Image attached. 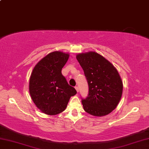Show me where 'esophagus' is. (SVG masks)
I'll return each instance as SVG.
<instances>
[{
	"mask_svg": "<svg viewBox=\"0 0 149 149\" xmlns=\"http://www.w3.org/2000/svg\"><path fill=\"white\" fill-rule=\"evenodd\" d=\"M75 89H76V91H77V92L78 93L79 92V87H78L77 86H76V87H75Z\"/></svg>",
	"mask_w": 149,
	"mask_h": 149,
	"instance_id": "esophagus-1",
	"label": "esophagus"
}]
</instances>
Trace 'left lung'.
<instances>
[{
	"label": "left lung",
	"instance_id": "8db88e82",
	"mask_svg": "<svg viewBox=\"0 0 149 149\" xmlns=\"http://www.w3.org/2000/svg\"><path fill=\"white\" fill-rule=\"evenodd\" d=\"M76 58L89 86L88 96L81 99L84 110L95 116L110 114L116 108L122 95L123 84L117 70L95 52L79 54Z\"/></svg>",
	"mask_w": 149,
	"mask_h": 149
}]
</instances>
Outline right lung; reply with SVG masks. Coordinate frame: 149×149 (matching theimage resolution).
I'll return each mask as SVG.
<instances>
[{
	"label": "right lung",
	"instance_id": "right-lung-1",
	"mask_svg": "<svg viewBox=\"0 0 149 149\" xmlns=\"http://www.w3.org/2000/svg\"><path fill=\"white\" fill-rule=\"evenodd\" d=\"M69 54L55 51L37 63L29 79V93L33 101L42 112L56 115L63 112L70 97L77 93L68 84L62 69Z\"/></svg>",
	"mask_w": 149,
	"mask_h": 149
}]
</instances>
